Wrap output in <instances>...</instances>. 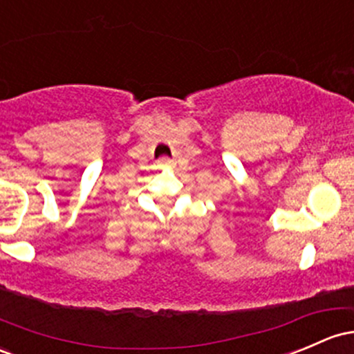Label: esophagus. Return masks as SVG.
<instances>
[{
  "label": "esophagus",
  "mask_w": 354,
  "mask_h": 354,
  "mask_svg": "<svg viewBox=\"0 0 354 354\" xmlns=\"http://www.w3.org/2000/svg\"><path fill=\"white\" fill-rule=\"evenodd\" d=\"M174 165H176L174 160H170V158H167V157H163L158 160V169H172Z\"/></svg>",
  "instance_id": "esophagus-1"
}]
</instances>
